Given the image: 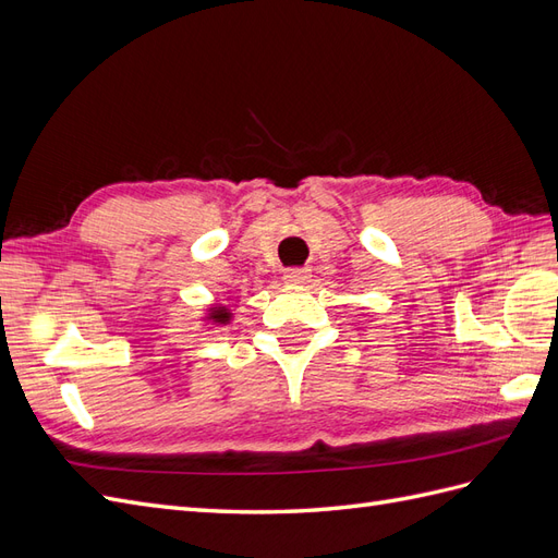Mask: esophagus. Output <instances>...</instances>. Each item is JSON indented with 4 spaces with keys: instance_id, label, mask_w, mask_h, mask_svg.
I'll use <instances>...</instances> for the list:
<instances>
[{
    "instance_id": "34e87169",
    "label": "esophagus",
    "mask_w": 558,
    "mask_h": 558,
    "mask_svg": "<svg viewBox=\"0 0 558 558\" xmlns=\"http://www.w3.org/2000/svg\"><path fill=\"white\" fill-rule=\"evenodd\" d=\"M283 279L289 283H305L310 279V269L307 267H289L283 272Z\"/></svg>"
}]
</instances>
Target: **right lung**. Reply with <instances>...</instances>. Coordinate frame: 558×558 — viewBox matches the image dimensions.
Listing matches in <instances>:
<instances>
[{
  "instance_id": "obj_1",
  "label": "right lung",
  "mask_w": 558,
  "mask_h": 558,
  "mask_svg": "<svg viewBox=\"0 0 558 558\" xmlns=\"http://www.w3.org/2000/svg\"><path fill=\"white\" fill-rule=\"evenodd\" d=\"M214 318H218V320H228V314H226V312H223V310H218V312H216V316H214Z\"/></svg>"
}]
</instances>
